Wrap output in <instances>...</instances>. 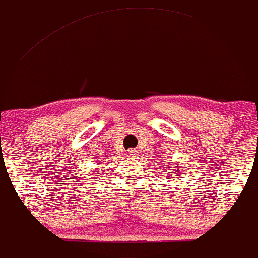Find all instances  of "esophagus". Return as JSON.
Here are the masks:
<instances>
[{
    "instance_id": "obj_1",
    "label": "esophagus",
    "mask_w": 258,
    "mask_h": 258,
    "mask_svg": "<svg viewBox=\"0 0 258 258\" xmlns=\"http://www.w3.org/2000/svg\"><path fill=\"white\" fill-rule=\"evenodd\" d=\"M125 155L128 156V158H134V156L137 155V150H135V149H129V150H126Z\"/></svg>"
}]
</instances>
